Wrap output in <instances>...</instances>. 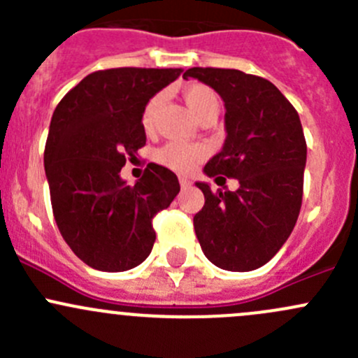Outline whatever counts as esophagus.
I'll use <instances>...</instances> for the list:
<instances>
[{"instance_id":"obj_1","label":"esophagus","mask_w":358,"mask_h":358,"mask_svg":"<svg viewBox=\"0 0 358 358\" xmlns=\"http://www.w3.org/2000/svg\"><path fill=\"white\" fill-rule=\"evenodd\" d=\"M178 180H180V185H182L183 189H185V187H190V185H192V182H190V180L187 178V176H180Z\"/></svg>"}]
</instances>
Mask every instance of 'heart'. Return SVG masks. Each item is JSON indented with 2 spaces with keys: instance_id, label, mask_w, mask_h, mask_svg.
I'll return each mask as SVG.
<instances>
[{
  "instance_id": "obj_1",
  "label": "heart",
  "mask_w": 358,
  "mask_h": 358,
  "mask_svg": "<svg viewBox=\"0 0 358 358\" xmlns=\"http://www.w3.org/2000/svg\"><path fill=\"white\" fill-rule=\"evenodd\" d=\"M182 99L190 110L201 119L216 117L220 109V102L216 93L209 86L201 83H189L182 88ZM161 103V96L156 95L147 102L142 112V128L150 131L156 122V114ZM206 157V149L199 143H182L169 142L156 152V159L161 164L178 173H189Z\"/></svg>"
}]
</instances>
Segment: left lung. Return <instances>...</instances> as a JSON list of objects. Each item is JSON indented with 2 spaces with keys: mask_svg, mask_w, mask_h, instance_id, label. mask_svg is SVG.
Returning a JSON list of instances; mask_svg holds the SVG:
<instances>
[{
  "mask_svg": "<svg viewBox=\"0 0 358 358\" xmlns=\"http://www.w3.org/2000/svg\"><path fill=\"white\" fill-rule=\"evenodd\" d=\"M183 78L199 79L225 102V143L204 173L241 185L236 192H213L208 183H196L206 199L194 216L202 252L230 272L259 268L286 243L301 209L306 142L299 115L259 76L192 67Z\"/></svg>",
  "mask_w": 358,
  "mask_h": 358,
  "instance_id": "left-lung-1",
  "label": "left lung"
}]
</instances>
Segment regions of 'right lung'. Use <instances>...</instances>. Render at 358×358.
<instances>
[{
    "label": "right lung",
    "mask_w": 358,
    "mask_h": 358,
    "mask_svg": "<svg viewBox=\"0 0 358 358\" xmlns=\"http://www.w3.org/2000/svg\"><path fill=\"white\" fill-rule=\"evenodd\" d=\"M180 74L142 67L92 72L53 112L45 147L53 216L69 248L92 268L140 265L156 241L154 216L180 192L175 173L154 162L135 185L119 175L145 145L143 107Z\"/></svg>",
    "instance_id": "right-lung-1"
}]
</instances>
